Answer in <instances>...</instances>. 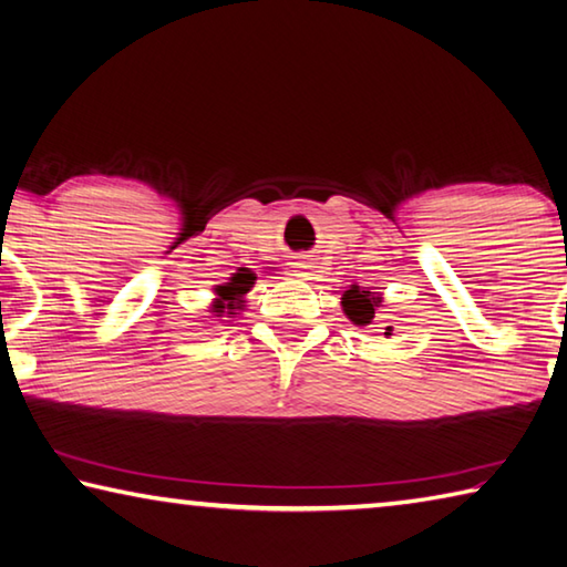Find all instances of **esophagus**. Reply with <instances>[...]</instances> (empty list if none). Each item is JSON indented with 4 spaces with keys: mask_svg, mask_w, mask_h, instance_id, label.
I'll list each match as a JSON object with an SVG mask.
<instances>
[{
    "mask_svg": "<svg viewBox=\"0 0 567 567\" xmlns=\"http://www.w3.org/2000/svg\"><path fill=\"white\" fill-rule=\"evenodd\" d=\"M295 265V277L297 280H310V270L315 265H310V260H300V262H292Z\"/></svg>",
    "mask_w": 567,
    "mask_h": 567,
    "instance_id": "1",
    "label": "esophagus"
}]
</instances>
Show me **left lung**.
I'll list each match as a JSON object with an SVG mask.
<instances>
[{
    "label": "left lung",
    "mask_w": 567,
    "mask_h": 567,
    "mask_svg": "<svg viewBox=\"0 0 567 567\" xmlns=\"http://www.w3.org/2000/svg\"><path fill=\"white\" fill-rule=\"evenodd\" d=\"M384 307V297L379 292H372L369 287H359V285H349V290L342 295V310L347 315V319L357 327H369V324H377L374 322V315L377 310H382ZM379 329V327H374ZM394 332V327L386 324L382 327V334L391 337Z\"/></svg>",
    "instance_id": "8db88e82"
}]
</instances>
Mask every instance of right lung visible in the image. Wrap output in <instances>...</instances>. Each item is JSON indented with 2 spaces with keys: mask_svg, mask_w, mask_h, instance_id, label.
<instances>
[{
  "mask_svg": "<svg viewBox=\"0 0 567 567\" xmlns=\"http://www.w3.org/2000/svg\"><path fill=\"white\" fill-rule=\"evenodd\" d=\"M252 275L248 272V267H243V270L235 272L228 282L223 285H215V300L210 305V312L215 317H235L245 310V300L243 297L250 292L252 287Z\"/></svg>",
  "mask_w": 567,
  "mask_h": 567,
  "instance_id": "obj_1",
  "label": "right lung"
}]
</instances>
